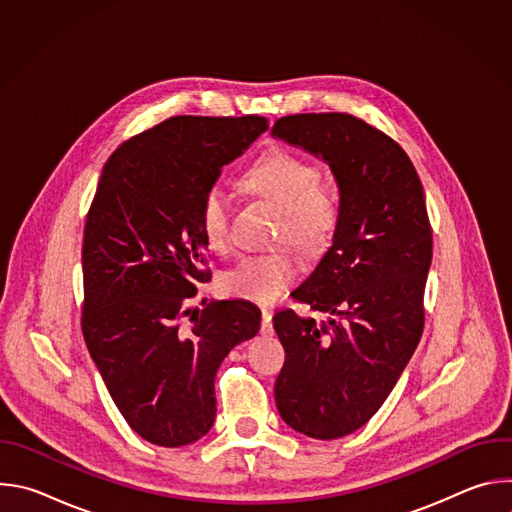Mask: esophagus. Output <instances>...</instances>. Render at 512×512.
<instances>
[{
	"instance_id": "esophagus-1",
	"label": "esophagus",
	"mask_w": 512,
	"mask_h": 512,
	"mask_svg": "<svg viewBox=\"0 0 512 512\" xmlns=\"http://www.w3.org/2000/svg\"><path fill=\"white\" fill-rule=\"evenodd\" d=\"M261 334L263 336H273V324H271V312L269 310H261Z\"/></svg>"
}]
</instances>
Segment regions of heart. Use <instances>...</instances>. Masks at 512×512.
<instances>
[{"label": "heart", "mask_w": 512, "mask_h": 512, "mask_svg": "<svg viewBox=\"0 0 512 512\" xmlns=\"http://www.w3.org/2000/svg\"><path fill=\"white\" fill-rule=\"evenodd\" d=\"M320 180L322 172L316 164L281 150L263 156L245 174V184L251 190L283 208L281 239L289 237L308 249L322 245L338 223L336 194ZM198 221L210 249L223 251L229 245L231 192L223 184H212L204 192ZM298 271L300 265L287 249L253 253L223 273L221 289L233 298L273 304L298 277Z\"/></svg>", "instance_id": "obj_1"}]
</instances>
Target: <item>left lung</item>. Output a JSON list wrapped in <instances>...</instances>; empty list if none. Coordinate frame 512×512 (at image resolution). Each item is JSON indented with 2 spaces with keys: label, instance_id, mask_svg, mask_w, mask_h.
<instances>
[{
  "label": "left lung",
  "instance_id": "1",
  "mask_svg": "<svg viewBox=\"0 0 512 512\" xmlns=\"http://www.w3.org/2000/svg\"><path fill=\"white\" fill-rule=\"evenodd\" d=\"M271 135L326 162L338 184V223L306 281L291 291L328 318L279 310L285 350L275 381L281 419L336 440L385 403L423 332L431 229L419 176L389 135L348 113L281 117Z\"/></svg>",
  "mask_w": 512,
  "mask_h": 512
}]
</instances>
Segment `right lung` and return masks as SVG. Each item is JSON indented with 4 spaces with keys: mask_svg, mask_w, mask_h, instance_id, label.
<instances>
[{
    "mask_svg": "<svg viewBox=\"0 0 512 512\" xmlns=\"http://www.w3.org/2000/svg\"><path fill=\"white\" fill-rule=\"evenodd\" d=\"M267 119L172 117L107 160L83 243V334L111 399L145 442L194 444L214 423V377L261 326L247 300L186 302L204 281L200 202ZM191 316V322L183 318Z\"/></svg>",
    "mask_w": 512,
    "mask_h": 512,
    "instance_id": "right-lung-1",
    "label": "right lung"
}]
</instances>
